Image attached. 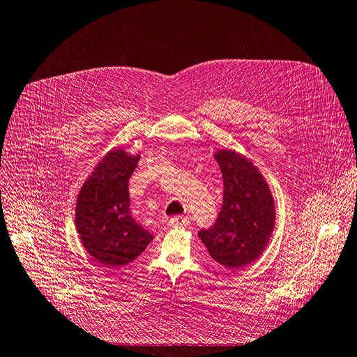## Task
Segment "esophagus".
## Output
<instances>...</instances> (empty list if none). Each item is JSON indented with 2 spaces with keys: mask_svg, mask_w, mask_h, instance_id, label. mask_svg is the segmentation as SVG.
Masks as SVG:
<instances>
[{
  "mask_svg": "<svg viewBox=\"0 0 357 357\" xmlns=\"http://www.w3.org/2000/svg\"><path fill=\"white\" fill-rule=\"evenodd\" d=\"M188 225H190L188 217H182V215H175L169 220V226H172V227H182V226H188Z\"/></svg>",
  "mask_w": 357,
  "mask_h": 357,
  "instance_id": "esophagus-1",
  "label": "esophagus"
}]
</instances>
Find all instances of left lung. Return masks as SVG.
Here are the masks:
<instances>
[{
  "label": "left lung",
  "mask_w": 357,
  "mask_h": 357,
  "mask_svg": "<svg viewBox=\"0 0 357 357\" xmlns=\"http://www.w3.org/2000/svg\"><path fill=\"white\" fill-rule=\"evenodd\" d=\"M214 159L223 175V206L215 223L198 236L219 264L238 270L267 248L275 226L274 198L258 167L243 154L223 149Z\"/></svg>",
  "instance_id": "obj_1"
}]
</instances>
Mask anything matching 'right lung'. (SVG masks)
Instances as JSON below:
<instances>
[{"mask_svg": "<svg viewBox=\"0 0 357 357\" xmlns=\"http://www.w3.org/2000/svg\"><path fill=\"white\" fill-rule=\"evenodd\" d=\"M138 159L122 147L107 151L77 197V234L89 255L107 270L130 264L153 241L130 213L128 181Z\"/></svg>", "mask_w": 357, "mask_h": 357, "instance_id": "right-lung-1", "label": "right lung"}]
</instances>
